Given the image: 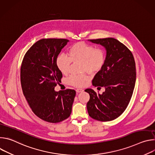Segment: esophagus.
<instances>
[{
	"mask_svg": "<svg viewBox=\"0 0 155 155\" xmlns=\"http://www.w3.org/2000/svg\"><path fill=\"white\" fill-rule=\"evenodd\" d=\"M82 91H83V90H82V89H80V88H78V89H77V90H76V92H77V93H81V92H82Z\"/></svg>",
	"mask_w": 155,
	"mask_h": 155,
	"instance_id": "34e87169",
	"label": "esophagus"
}]
</instances>
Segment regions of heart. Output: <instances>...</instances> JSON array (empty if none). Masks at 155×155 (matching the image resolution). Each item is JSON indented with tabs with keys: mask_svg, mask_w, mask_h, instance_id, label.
<instances>
[{
	"mask_svg": "<svg viewBox=\"0 0 155 155\" xmlns=\"http://www.w3.org/2000/svg\"><path fill=\"white\" fill-rule=\"evenodd\" d=\"M106 60V53L102 48H96L84 42H78L72 45L68 50V56L64 54H59L56 59V65L62 74H67L70 69L71 62H81V72L95 74L104 67ZM89 80L86 74L73 75L69 77V84L82 87Z\"/></svg>",
	"mask_w": 155,
	"mask_h": 155,
	"instance_id": "b5f03b06",
	"label": "heart"
}]
</instances>
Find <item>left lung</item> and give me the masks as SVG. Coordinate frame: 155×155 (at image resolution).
I'll return each mask as SVG.
<instances>
[{
	"label": "left lung",
	"instance_id": "left-lung-1",
	"mask_svg": "<svg viewBox=\"0 0 155 155\" xmlns=\"http://www.w3.org/2000/svg\"><path fill=\"white\" fill-rule=\"evenodd\" d=\"M88 41L105 48L106 60L92 81L93 86L104 87L105 91L100 94L92 89L85 90L90 96L86 105L87 112L94 120L112 121L124 112L133 93L136 80L134 58L124 44L115 38Z\"/></svg>",
	"mask_w": 155,
	"mask_h": 155
}]
</instances>
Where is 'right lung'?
Listing matches in <instances>:
<instances>
[{"mask_svg": "<svg viewBox=\"0 0 155 155\" xmlns=\"http://www.w3.org/2000/svg\"><path fill=\"white\" fill-rule=\"evenodd\" d=\"M69 41L64 38L41 39L29 48L22 62L23 94L33 112L47 122L59 123L71 114L75 91L54 90L62 77L56 59Z\"/></svg>", "mask_w": 155, "mask_h": 155, "instance_id": "obj_1", "label": "right lung"}]
</instances>
